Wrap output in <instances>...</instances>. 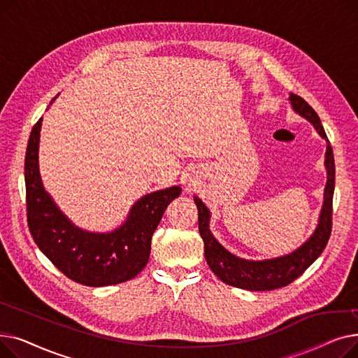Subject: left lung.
<instances>
[{
  "label": "left lung",
  "instance_id": "8db88e82",
  "mask_svg": "<svg viewBox=\"0 0 358 358\" xmlns=\"http://www.w3.org/2000/svg\"><path fill=\"white\" fill-rule=\"evenodd\" d=\"M289 101L297 115L310 122L321 138L328 142L324 126L321 119L316 115V111L302 97L296 96V94L290 92ZM325 168L328 180L324 192L321 216H319L315 232L296 251L271 259L250 261L239 258L231 254L228 250H224L209 229V209L206 208V204L197 196H194V203L199 210V232L204 242V257L212 271L223 283L252 292L285 287L299 275H302L312 262L322 254L332 229V197L335 189V162L329 142L325 152Z\"/></svg>",
  "mask_w": 358,
  "mask_h": 358
}]
</instances>
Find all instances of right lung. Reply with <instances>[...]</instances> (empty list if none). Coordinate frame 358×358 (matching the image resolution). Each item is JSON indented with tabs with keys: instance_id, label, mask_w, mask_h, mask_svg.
Instances as JSON below:
<instances>
[{
	"instance_id": "1",
	"label": "right lung",
	"mask_w": 358,
	"mask_h": 358,
	"mask_svg": "<svg viewBox=\"0 0 358 358\" xmlns=\"http://www.w3.org/2000/svg\"><path fill=\"white\" fill-rule=\"evenodd\" d=\"M41 127L42 119L31 129L24 159L27 223L36 245L56 268L84 286H111L136 277L149 259L150 239L165 209L181 193L180 185L141 197L115 231H84L45 190L39 171Z\"/></svg>"
}]
</instances>
